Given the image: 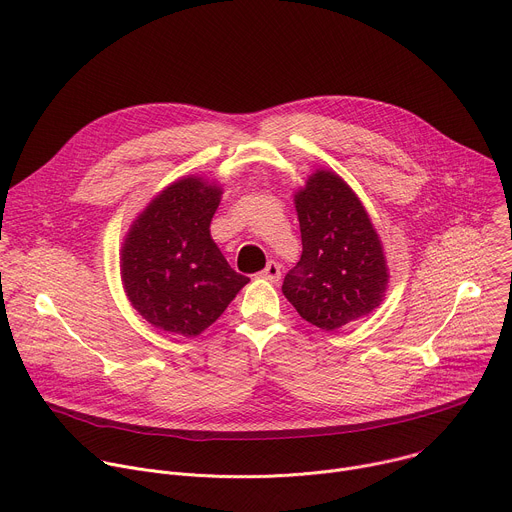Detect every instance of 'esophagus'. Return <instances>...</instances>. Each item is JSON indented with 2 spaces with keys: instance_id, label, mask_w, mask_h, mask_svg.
<instances>
[{
  "instance_id": "34e87169",
  "label": "esophagus",
  "mask_w": 512,
  "mask_h": 512,
  "mask_svg": "<svg viewBox=\"0 0 512 512\" xmlns=\"http://www.w3.org/2000/svg\"><path fill=\"white\" fill-rule=\"evenodd\" d=\"M261 277H263V279H267V281H271V283L279 281V277H281V269H279V265H277L275 261H269V263H267V267L261 271Z\"/></svg>"
}]
</instances>
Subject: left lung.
Masks as SVG:
<instances>
[{"label": "left lung", "instance_id": "left-lung-1", "mask_svg": "<svg viewBox=\"0 0 512 512\" xmlns=\"http://www.w3.org/2000/svg\"><path fill=\"white\" fill-rule=\"evenodd\" d=\"M294 204L304 249L283 279V296L324 332L369 316L385 300L389 267L360 198L336 172L318 168Z\"/></svg>", "mask_w": 512, "mask_h": 512}]
</instances>
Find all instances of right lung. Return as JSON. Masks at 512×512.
<instances>
[{
    "label": "right lung",
    "instance_id": "right-lung-1",
    "mask_svg": "<svg viewBox=\"0 0 512 512\" xmlns=\"http://www.w3.org/2000/svg\"><path fill=\"white\" fill-rule=\"evenodd\" d=\"M221 196L216 182L182 176L137 214L123 239L119 267L125 294L164 332L202 334L249 283L210 237Z\"/></svg>",
    "mask_w": 512,
    "mask_h": 512
}]
</instances>
